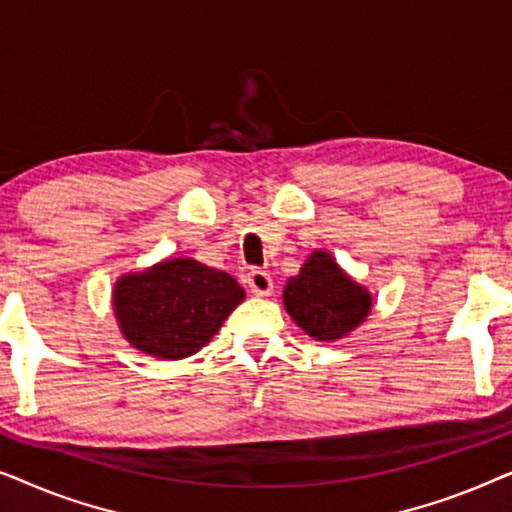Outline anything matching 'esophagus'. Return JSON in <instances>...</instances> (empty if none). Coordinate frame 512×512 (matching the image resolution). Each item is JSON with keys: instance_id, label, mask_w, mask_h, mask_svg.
Here are the masks:
<instances>
[{"instance_id": "obj_1", "label": "esophagus", "mask_w": 512, "mask_h": 512, "mask_svg": "<svg viewBox=\"0 0 512 512\" xmlns=\"http://www.w3.org/2000/svg\"><path fill=\"white\" fill-rule=\"evenodd\" d=\"M247 286L254 296H270L272 293V277L265 270H251L247 277Z\"/></svg>"}]
</instances>
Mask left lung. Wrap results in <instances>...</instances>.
I'll return each instance as SVG.
<instances>
[{
	"instance_id": "obj_1",
	"label": "left lung",
	"mask_w": 512,
	"mask_h": 512,
	"mask_svg": "<svg viewBox=\"0 0 512 512\" xmlns=\"http://www.w3.org/2000/svg\"><path fill=\"white\" fill-rule=\"evenodd\" d=\"M284 307L310 338L333 342L345 338L368 317L373 296L328 251H312L298 275L286 282Z\"/></svg>"
}]
</instances>
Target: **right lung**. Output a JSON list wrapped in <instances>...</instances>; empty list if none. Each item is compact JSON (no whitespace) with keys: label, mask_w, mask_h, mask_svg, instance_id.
I'll return each instance as SVG.
<instances>
[{"label":"right lung","mask_w":512,"mask_h":512,"mask_svg":"<svg viewBox=\"0 0 512 512\" xmlns=\"http://www.w3.org/2000/svg\"><path fill=\"white\" fill-rule=\"evenodd\" d=\"M244 300L228 272L193 258H167L114 286V312L123 338L139 352L177 361L200 352Z\"/></svg>","instance_id":"add662e5"}]
</instances>
